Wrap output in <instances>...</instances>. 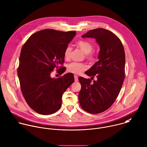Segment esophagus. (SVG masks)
<instances>
[{"label": "esophagus", "mask_w": 147, "mask_h": 147, "mask_svg": "<svg viewBox=\"0 0 147 147\" xmlns=\"http://www.w3.org/2000/svg\"><path fill=\"white\" fill-rule=\"evenodd\" d=\"M74 80H75V81H78V77L77 76V75H74Z\"/></svg>", "instance_id": "1"}]
</instances>
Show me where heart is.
<instances>
[{"label": "heart", "mask_w": 147, "mask_h": 147, "mask_svg": "<svg viewBox=\"0 0 147 147\" xmlns=\"http://www.w3.org/2000/svg\"><path fill=\"white\" fill-rule=\"evenodd\" d=\"M77 45L85 54V57L88 61L94 62L96 58V53L93 50V44L85 40H81L77 42ZM71 51L70 46H67L64 52V58L68 60L70 58V55ZM86 66L82 63L71 62L67 65V71L74 74H80L86 69Z\"/></svg>", "instance_id": "1"}]
</instances>
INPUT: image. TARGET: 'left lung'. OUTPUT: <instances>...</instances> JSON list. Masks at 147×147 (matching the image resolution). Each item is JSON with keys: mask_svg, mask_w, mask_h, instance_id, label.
<instances>
[{"mask_svg": "<svg viewBox=\"0 0 147 147\" xmlns=\"http://www.w3.org/2000/svg\"><path fill=\"white\" fill-rule=\"evenodd\" d=\"M82 37L94 38L100 45L99 61L85 74L97 81L80 77L81 89L78 94L83 110L90 114H99L109 109L115 101L125 78V54L123 44L112 32L97 28Z\"/></svg>", "mask_w": 147, "mask_h": 147, "instance_id": "obj_1", "label": "left lung"}]
</instances>
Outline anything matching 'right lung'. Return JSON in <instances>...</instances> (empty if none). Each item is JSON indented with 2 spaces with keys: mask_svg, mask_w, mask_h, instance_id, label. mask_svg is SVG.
I'll use <instances>...</instances> for the list:
<instances>
[{
  "mask_svg": "<svg viewBox=\"0 0 147 147\" xmlns=\"http://www.w3.org/2000/svg\"><path fill=\"white\" fill-rule=\"evenodd\" d=\"M76 34L46 29L31 35L22 47L17 69L20 88L27 104L38 114L58 111L63 93L74 81L72 74L58 78L50 75L64 63L65 50Z\"/></svg>",
  "mask_w": 147,
  "mask_h": 147,
  "instance_id": "right-lung-1",
  "label": "right lung"
}]
</instances>
